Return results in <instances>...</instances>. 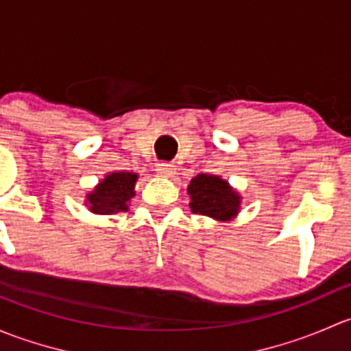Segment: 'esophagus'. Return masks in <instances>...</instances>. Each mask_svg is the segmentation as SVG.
I'll use <instances>...</instances> for the list:
<instances>
[{
  "mask_svg": "<svg viewBox=\"0 0 351 351\" xmlns=\"http://www.w3.org/2000/svg\"><path fill=\"white\" fill-rule=\"evenodd\" d=\"M156 171L161 176H173L176 173V168L173 165H168V162H161V165L156 166Z\"/></svg>",
  "mask_w": 351,
  "mask_h": 351,
  "instance_id": "esophagus-1",
  "label": "esophagus"
}]
</instances>
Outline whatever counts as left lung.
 <instances>
[{
  "label": "left lung",
  "mask_w": 351,
  "mask_h": 351,
  "mask_svg": "<svg viewBox=\"0 0 351 351\" xmlns=\"http://www.w3.org/2000/svg\"><path fill=\"white\" fill-rule=\"evenodd\" d=\"M190 195V210L217 222H229L238 217L243 205L241 193L217 175L200 173L186 186Z\"/></svg>",
  "instance_id": "1"
}]
</instances>
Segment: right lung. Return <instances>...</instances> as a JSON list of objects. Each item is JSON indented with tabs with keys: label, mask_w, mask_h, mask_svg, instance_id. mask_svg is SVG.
<instances>
[{
	"label": "right lung",
	"mask_w": 351,
	"mask_h": 351,
	"mask_svg": "<svg viewBox=\"0 0 351 351\" xmlns=\"http://www.w3.org/2000/svg\"><path fill=\"white\" fill-rule=\"evenodd\" d=\"M139 175L132 171H110L91 192L86 193L84 205L95 215H112L129 210L130 200L136 197Z\"/></svg>",
	"instance_id": "add662e5"
}]
</instances>
